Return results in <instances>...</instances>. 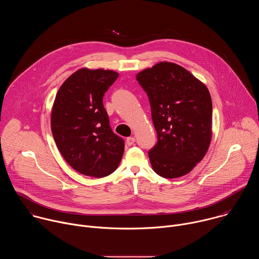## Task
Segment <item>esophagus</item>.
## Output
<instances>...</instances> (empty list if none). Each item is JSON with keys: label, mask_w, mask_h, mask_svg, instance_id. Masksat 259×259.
<instances>
[{"label": "esophagus", "mask_w": 259, "mask_h": 259, "mask_svg": "<svg viewBox=\"0 0 259 259\" xmlns=\"http://www.w3.org/2000/svg\"><path fill=\"white\" fill-rule=\"evenodd\" d=\"M134 142H135V138L133 137V136H130V137H128L127 139H126V143H127V145H132V144H134Z\"/></svg>", "instance_id": "34e87169"}]
</instances>
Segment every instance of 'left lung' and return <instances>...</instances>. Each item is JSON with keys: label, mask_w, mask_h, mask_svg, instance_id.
Masks as SVG:
<instances>
[{"label": "left lung", "mask_w": 259, "mask_h": 259, "mask_svg": "<svg viewBox=\"0 0 259 259\" xmlns=\"http://www.w3.org/2000/svg\"><path fill=\"white\" fill-rule=\"evenodd\" d=\"M149 96L158 141L149 151L154 171L176 178L193 170L211 141L212 101L207 87L186 68L160 62L137 73Z\"/></svg>", "instance_id": "left-lung-1"}]
</instances>
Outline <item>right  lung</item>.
<instances>
[{"instance_id": "add662e5", "label": "right lung", "mask_w": 259, "mask_h": 259, "mask_svg": "<svg viewBox=\"0 0 259 259\" xmlns=\"http://www.w3.org/2000/svg\"><path fill=\"white\" fill-rule=\"evenodd\" d=\"M119 73L81 68L59 88L51 114L52 135L64 160L81 174L104 177L119 166L125 141L110 128L103 96Z\"/></svg>"}]
</instances>
